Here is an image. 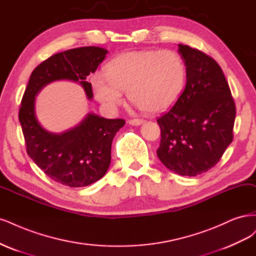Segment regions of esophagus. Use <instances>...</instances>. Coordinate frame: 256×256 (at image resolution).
Wrapping results in <instances>:
<instances>
[{"label": "esophagus", "mask_w": 256, "mask_h": 256, "mask_svg": "<svg viewBox=\"0 0 256 256\" xmlns=\"http://www.w3.org/2000/svg\"><path fill=\"white\" fill-rule=\"evenodd\" d=\"M128 124H130V126H137L142 124V123H144V120H142V119H130V120H128Z\"/></svg>", "instance_id": "obj_1"}]
</instances>
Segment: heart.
Returning a JSON list of instances; mask_svg holds the SVG:
<instances>
[{
    "mask_svg": "<svg viewBox=\"0 0 256 256\" xmlns=\"http://www.w3.org/2000/svg\"><path fill=\"white\" fill-rule=\"evenodd\" d=\"M107 82L94 76L92 85L98 102L110 110L122 103V94L148 112L167 110L182 94L186 83V64L172 50H142L122 53L104 68Z\"/></svg>",
    "mask_w": 256,
    "mask_h": 256,
    "instance_id": "b5f03b06",
    "label": "heart"
}]
</instances>
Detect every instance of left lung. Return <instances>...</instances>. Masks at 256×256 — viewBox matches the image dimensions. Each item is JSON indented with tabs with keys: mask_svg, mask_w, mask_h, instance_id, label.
Instances as JSON below:
<instances>
[{
	"mask_svg": "<svg viewBox=\"0 0 256 256\" xmlns=\"http://www.w3.org/2000/svg\"><path fill=\"white\" fill-rule=\"evenodd\" d=\"M186 64V86L158 119V156L169 170L196 176L212 168L233 140L236 107L220 66L205 53L178 44Z\"/></svg>",
	"mask_w": 256,
	"mask_h": 256,
	"instance_id": "left-lung-1",
	"label": "left lung"
}]
</instances>
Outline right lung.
Listing matches in <instances>:
<instances>
[{"label": "right lung", "mask_w": 256, "mask_h": 256, "mask_svg": "<svg viewBox=\"0 0 256 256\" xmlns=\"http://www.w3.org/2000/svg\"><path fill=\"white\" fill-rule=\"evenodd\" d=\"M107 54L98 46H83L57 53L32 72L19 110V121L30 158L55 182L69 187H83L100 180L110 164L112 142L126 124L123 119H105L88 114L71 130L60 134L48 132L37 120L35 96L48 84L58 80L78 82L88 98L92 84L86 82Z\"/></svg>", "instance_id": "obj_1"}]
</instances>
